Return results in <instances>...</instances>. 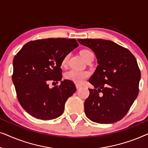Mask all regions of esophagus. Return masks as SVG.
<instances>
[{
    "mask_svg": "<svg viewBox=\"0 0 148 148\" xmlns=\"http://www.w3.org/2000/svg\"><path fill=\"white\" fill-rule=\"evenodd\" d=\"M75 86H76V88H77V90H79V89H80L81 88H82V86H80L79 84H76L75 85Z\"/></svg>",
    "mask_w": 148,
    "mask_h": 148,
    "instance_id": "obj_1",
    "label": "esophagus"
}]
</instances>
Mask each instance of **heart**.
I'll use <instances>...</instances> for the list:
<instances>
[{
	"instance_id": "b5f03b06",
	"label": "heart",
	"mask_w": 148,
	"mask_h": 148,
	"mask_svg": "<svg viewBox=\"0 0 148 148\" xmlns=\"http://www.w3.org/2000/svg\"><path fill=\"white\" fill-rule=\"evenodd\" d=\"M81 55L85 60H88L91 57V56L94 55L93 53L88 50H83L80 52ZM69 54H66L64 57L62 58L61 64L62 66H65L67 64ZM90 76V73L86 71H77V70H71L69 71L66 72L65 74V77L68 80L72 81L77 84H82L84 81Z\"/></svg>"
}]
</instances>
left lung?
<instances>
[{
    "mask_svg": "<svg viewBox=\"0 0 148 148\" xmlns=\"http://www.w3.org/2000/svg\"><path fill=\"white\" fill-rule=\"evenodd\" d=\"M77 40L94 51L98 64L89 79L94 89H89L90 96L84 102L86 116L101 124L121 120L138 96L141 72L136 58L110 40Z\"/></svg>",
    "mask_w": 148,
    "mask_h": 148,
    "instance_id": "8db88e82",
    "label": "left lung"
}]
</instances>
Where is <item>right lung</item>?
<instances>
[{"instance_id":"1","label":"right lung","mask_w":148,"mask_h":148,"mask_svg":"<svg viewBox=\"0 0 148 148\" xmlns=\"http://www.w3.org/2000/svg\"><path fill=\"white\" fill-rule=\"evenodd\" d=\"M78 46L74 38L37 40L25 44L15 56L12 80L19 102L28 114L44 121L62 114L75 86L67 79L52 88L48 84L62 79V58Z\"/></svg>"}]
</instances>
